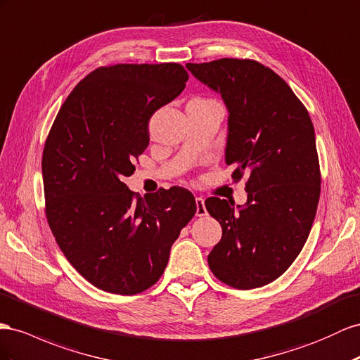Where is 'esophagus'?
<instances>
[{"instance_id": "34e87169", "label": "esophagus", "mask_w": 360, "mask_h": 360, "mask_svg": "<svg viewBox=\"0 0 360 360\" xmlns=\"http://www.w3.org/2000/svg\"><path fill=\"white\" fill-rule=\"evenodd\" d=\"M195 204H197V217H204L207 213L206 206H204V198L202 197H197L195 198Z\"/></svg>"}]
</instances>
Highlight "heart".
Listing matches in <instances>:
<instances>
[{"instance_id":"heart-1","label":"heart","mask_w":360,"mask_h":360,"mask_svg":"<svg viewBox=\"0 0 360 360\" xmlns=\"http://www.w3.org/2000/svg\"><path fill=\"white\" fill-rule=\"evenodd\" d=\"M193 101H204V100H193Z\"/></svg>"}]
</instances>
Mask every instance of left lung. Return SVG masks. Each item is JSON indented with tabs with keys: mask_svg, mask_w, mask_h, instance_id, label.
Returning <instances> with one entry per match:
<instances>
[{
	"mask_svg": "<svg viewBox=\"0 0 360 360\" xmlns=\"http://www.w3.org/2000/svg\"><path fill=\"white\" fill-rule=\"evenodd\" d=\"M186 68L226 104L231 177L250 174L244 206L217 197L204 202L222 227L209 266L233 288L265 286L292 265L314 224L321 191L314 124L286 82L259 62Z\"/></svg>",
	"mask_w": 360,
	"mask_h": 360,
	"instance_id": "left-lung-1",
	"label": "left lung"
}]
</instances>
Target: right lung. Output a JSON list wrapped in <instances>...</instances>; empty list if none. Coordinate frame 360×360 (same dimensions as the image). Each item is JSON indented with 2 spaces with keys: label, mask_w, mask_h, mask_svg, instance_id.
<instances>
[{
  "label": "right lung",
  "mask_w": 360,
  "mask_h": 360,
  "mask_svg": "<svg viewBox=\"0 0 360 360\" xmlns=\"http://www.w3.org/2000/svg\"><path fill=\"white\" fill-rule=\"evenodd\" d=\"M188 79L179 63L98 68L68 95L46 138L48 224L70 264L105 292L134 295L156 283L197 212L184 188L142 198L124 183L148 147L153 113Z\"/></svg>",
  "instance_id": "right-lung-1"
}]
</instances>
